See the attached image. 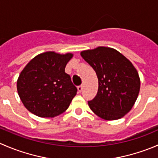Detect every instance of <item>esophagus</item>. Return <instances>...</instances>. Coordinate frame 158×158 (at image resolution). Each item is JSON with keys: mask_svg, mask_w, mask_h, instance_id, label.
Returning <instances> with one entry per match:
<instances>
[{"mask_svg": "<svg viewBox=\"0 0 158 158\" xmlns=\"http://www.w3.org/2000/svg\"><path fill=\"white\" fill-rule=\"evenodd\" d=\"M78 92H81L82 91V89H83V87H82V85H79V86H78Z\"/></svg>", "mask_w": 158, "mask_h": 158, "instance_id": "1", "label": "esophagus"}]
</instances>
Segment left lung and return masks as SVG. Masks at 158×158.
<instances>
[{"instance_id":"8db88e82","label":"left lung","mask_w":158,"mask_h":158,"mask_svg":"<svg viewBox=\"0 0 158 158\" xmlns=\"http://www.w3.org/2000/svg\"><path fill=\"white\" fill-rule=\"evenodd\" d=\"M98 79L97 95L89 108L105 120H116L133 107L140 91V78L132 63L116 49L98 47L81 52Z\"/></svg>"}]
</instances>
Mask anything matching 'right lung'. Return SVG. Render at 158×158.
Here are the masks:
<instances>
[{"mask_svg": "<svg viewBox=\"0 0 158 158\" xmlns=\"http://www.w3.org/2000/svg\"><path fill=\"white\" fill-rule=\"evenodd\" d=\"M72 53L43 52L27 63L17 82V92L28 111L36 116L52 118L69 108L77 92L65 68Z\"/></svg>", "mask_w": 158, "mask_h": 158, "instance_id": "obj_1", "label": "right lung"}]
</instances>
